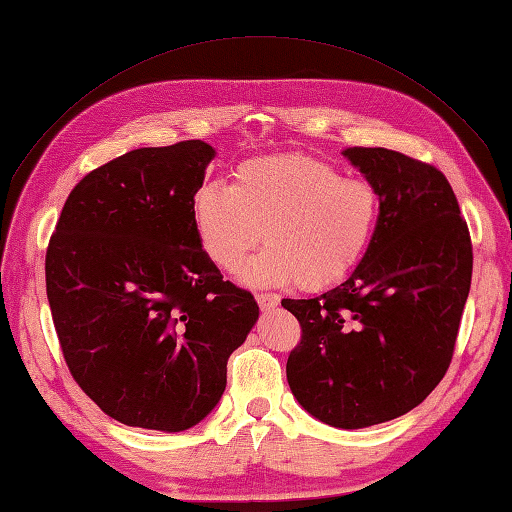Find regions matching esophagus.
Listing matches in <instances>:
<instances>
[{"label":"esophagus","mask_w":512,"mask_h":512,"mask_svg":"<svg viewBox=\"0 0 512 512\" xmlns=\"http://www.w3.org/2000/svg\"><path fill=\"white\" fill-rule=\"evenodd\" d=\"M256 302H258L260 310H273L280 304V295H276V293H258Z\"/></svg>","instance_id":"obj_1"}]
</instances>
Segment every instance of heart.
Masks as SVG:
<instances>
[{
	"mask_svg": "<svg viewBox=\"0 0 512 512\" xmlns=\"http://www.w3.org/2000/svg\"><path fill=\"white\" fill-rule=\"evenodd\" d=\"M382 197L365 178L313 156L273 154L241 162L232 184H204L193 197V221L204 252L236 271L258 245L267 247L245 278L254 284L326 289L350 276L378 230Z\"/></svg>",
	"mask_w": 512,
	"mask_h": 512,
	"instance_id": "b5f03b06",
	"label": "heart"
}]
</instances>
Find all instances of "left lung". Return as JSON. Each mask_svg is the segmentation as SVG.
Instances as JSON below:
<instances>
[{
  "label": "left lung",
  "instance_id": "left-lung-1",
  "mask_svg": "<svg viewBox=\"0 0 512 512\" xmlns=\"http://www.w3.org/2000/svg\"><path fill=\"white\" fill-rule=\"evenodd\" d=\"M382 215L358 267L313 299H282L302 328L286 380L310 415L356 430L406 415L452 363L469 295L467 221L443 173L384 147H350Z\"/></svg>",
  "mask_w": 512,
  "mask_h": 512
}]
</instances>
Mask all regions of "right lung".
<instances>
[{
  "instance_id": "1",
  "label": "right lung",
  "mask_w": 512,
  "mask_h": 512,
  "mask_svg": "<svg viewBox=\"0 0 512 512\" xmlns=\"http://www.w3.org/2000/svg\"><path fill=\"white\" fill-rule=\"evenodd\" d=\"M215 149L141 147L76 184L45 254L62 356L80 389L132 428L180 432L226 391L258 319L199 243L193 197Z\"/></svg>"
}]
</instances>
